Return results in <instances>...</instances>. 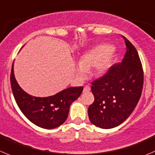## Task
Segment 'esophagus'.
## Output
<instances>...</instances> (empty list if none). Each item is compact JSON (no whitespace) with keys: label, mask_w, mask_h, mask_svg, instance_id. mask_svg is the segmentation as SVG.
Returning a JSON list of instances; mask_svg holds the SVG:
<instances>
[{"label":"esophagus","mask_w":155,"mask_h":155,"mask_svg":"<svg viewBox=\"0 0 155 155\" xmlns=\"http://www.w3.org/2000/svg\"><path fill=\"white\" fill-rule=\"evenodd\" d=\"M90 90H91V88H90L89 85H85V86L84 87L83 92H88V91H89Z\"/></svg>","instance_id":"34e87169"}]
</instances>
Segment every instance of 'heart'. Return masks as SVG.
Segmentation results:
<instances>
[{
  "mask_svg": "<svg viewBox=\"0 0 155 155\" xmlns=\"http://www.w3.org/2000/svg\"><path fill=\"white\" fill-rule=\"evenodd\" d=\"M114 56V49L107 44L99 45L89 49L79 58L76 69V74L79 78H83L87 70L93 67L92 73L100 75L106 73L110 66Z\"/></svg>",
  "mask_w": 155,
  "mask_h": 155,
  "instance_id": "obj_1",
  "label": "heart"
}]
</instances>
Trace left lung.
I'll list each match as a JSON object with an SVG mask.
<instances>
[{"label": "left lung", "instance_id": "obj_1", "mask_svg": "<svg viewBox=\"0 0 155 155\" xmlns=\"http://www.w3.org/2000/svg\"><path fill=\"white\" fill-rule=\"evenodd\" d=\"M127 52L122 62L110 67L91 82L94 101L88 107L92 124L102 129L120 125L130 117L139 102L143 88L144 73L136 48L124 36Z\"/></svg>", "mask_w": 155, "mask_h": 155}]
</instances>
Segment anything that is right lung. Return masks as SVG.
Here are the masks:
<instances>
[{
  "instance_id": "right-lung-1",
  "label": "right lung",
  "mask_w": 155,
  "mask_h": 155,
  "mask_svg": "<svg viewBox=\"0 0 155 155\" xmlns=\"http://www.w3.org/2000/svg\"><path fill=\"white\" fill-rule=\"evenodd\" d=\"M12 91L16 104L25 117L43 129H54L64 124L68 117L70 104L78 98L83 87H70L47 97H34L27 94L18 85L13 73H10Z\"/></svg>"
}]
</instances>
